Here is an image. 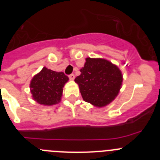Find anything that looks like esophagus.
I'll return each instance as SVG.
<instances>
[{
	"mask_svg": "<svg viewBox=\"0 0 160 160\" xmlns=\"http://www.w3.org/2000/svg\"><path fill=\"white\" fill-rule=\"evenodd\" d=\"M69 78H70V80H73V79L75 78V76H74V74H73V73H71V74H70V75H69Z\"/></svg>",
	"mask_w": 160,
	"mask_h": 160,
	"instance_id": "esophagus-1",
	"label": "esophagus"
}]
</instances>
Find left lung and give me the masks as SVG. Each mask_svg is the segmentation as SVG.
Listing matches in <instances>:
<instances>
[{
  "instance_id": "8db88e82",
  "label": "left lung",
  "mask_w": 160,
  "mask_h": 160,
  "mask_svg": "<svg viewBox=\"0 0 160 160\" xmlns=\"http://www.w3.org/2000/svg\"><path fill=\"white\" fill-rule=\"evenodd\" d=\"M81 74L74 81L83 100L94 107H102L117 97L122 83L119 68L103 58H86Z\"/></svg>"
}]
</instances>
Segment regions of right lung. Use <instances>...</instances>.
Masks as SVG:
<instances>
[{"mask_svg":"<svg viewBox=\"0 0 160 160\" xmlns=\"http://www.w3.org/2000/svg\"><path fill=\"white\" fill-rule=\"evenodd\" d=\"M69 78L63 72H56L43 67L30 82L32 98L41 105L52 106L60 102L64 85Z\"/></svg>","mask_w":160,"mask_h":160,"instance_id":"1","label":"right lung"}]
</instances>
